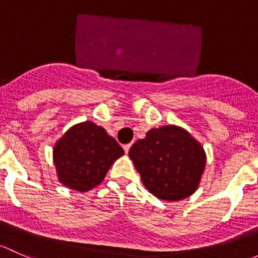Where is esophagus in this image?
Segmentation results:
<instances>
[{"label":"esophagus","mask_w":258,"mask_h":258,"mask_svg":"<svg viewBox=\"0 0 258 258\" xmlns=\"http://www.w3.org/2000/svg\"><path fill=\"white\" fill-rule=\"evenodd\" d=\"M130 148H132V144L124 145V151H125V154L129 153V149H130Z\"/></svg>","instance_id":"34e87169"}]
</instances>
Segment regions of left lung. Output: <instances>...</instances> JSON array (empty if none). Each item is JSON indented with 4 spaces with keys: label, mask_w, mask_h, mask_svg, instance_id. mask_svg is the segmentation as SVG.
I'll return each mask as SVG.
<instances>
[{
    "label": "left lung",
    "mask_w": 258,
    "mask_h": 258,
    "mask_svg": "<svg viewBox=\"0 0 258 258\" xmlns=\"http://www.w3.org/2000/svg\"><path fill=\"white\" fill-rule=\"evenodd\" d=\"M129 158L144 186L160 200L179 201L198 190L206 166L203 145L181 126L150 129L134 143Z\"/></svg>",
    "instance_id": "obj_1"
}]
</instances>
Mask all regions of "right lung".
<instances>
[{
    "mask_svg": "<svg viewBox=\"0 0 258 258\" xmlns=\"http://www.w3.org/2000/svg\"><path fill=\"white\" fill-rule=\"evenodd\" d=\"M124 150L104 128L83 121L64 133L53 148L57 176L72 190H92L104 180L108 170Z\"/></svg>",
    "mask_w": 258,
    "mask_h": 258,
    "instance_id": "right-lung-1",
    "label": "right lung"
}]
</instances>
